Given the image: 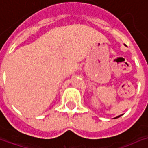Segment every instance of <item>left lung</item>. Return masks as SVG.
<instances>
[{
  "mask_svg": "<svg viewBox=\"0 0 148 148\" xmlns=\"http://www.w3.org/2000/svg\"><path fill=\"white\" fill-rule=\"evenodd\" d=\"M121 116H122V115H119V116H118V117H116V118H114V119H118V118H119V117H121Z\"/></svg>",
  "mask_w": 148,
  "mask_h": 148,
  "instance_id": "1",
  "label": "left lung"
}]
</instances>
